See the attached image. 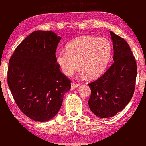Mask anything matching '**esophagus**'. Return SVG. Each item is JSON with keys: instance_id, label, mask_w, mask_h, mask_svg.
I'll list each match as a JSON object with an SVG mask.
<instances>
[{"instance_id": "1", "label": "esophagus", "mask_w": 146, "mask_h": 146, "mask_svg": "<svg viewBox=\"0 0 146 146\" xmlns=\"http://www.w3.org/2000/svg\"><path fill=\"white\" fill-rule=\"evenodd\" d=\"M78 84H76V83H72V84H71V90H74V89H75L76 88H77L78 87Z\"/></svg>"}]
</instances>
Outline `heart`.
<instances>
[{
    "label": "heart",
    "mask_w": 146,
    "mask_h": 146,
    "mask_svg": "<svg viewBox=\"0 0 146 146\" xmlns=\"http://www.w3.org/2000/svg\"><path fill=\"white\" fill-rule=\"evenodd\" d=\"M66 50L58 52L56 56L57 63L65 75H72L78 70L79 62L84 75L96 78L107 68L112 47L107 38L87 35L70 42Z\"/></svg>",
    "instance_id": "obj_1"
}]
</instances>
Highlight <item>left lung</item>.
<instances>
[{
    "label": "left lung",
    "mask_w": 146,
    "mask_h": 146,
    "mask_svg": "<svg viewBox=\"0 0 146 146\" xmlns=\"http://www.w3.org/2000/svg\"><path fill=\"white\" fill-rule=\"evenodd\" d=\"M114 62L96 80L88 85L91 90L88 106L99 118L116 115L124 109L134 93L137 76L135 57L128 43L110 31Z\"/></svg>",
    "instance_id": "8db88e82"
}]
</instances>
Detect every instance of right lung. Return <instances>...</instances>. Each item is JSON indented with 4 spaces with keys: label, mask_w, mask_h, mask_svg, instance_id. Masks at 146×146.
<instances>
[{
    "label": "right lung",
    "mask_w": 146,
    "mask_h": 146,
    "mask_svg": "<svg viewBox=\"0 0 146 146\" xmlns=\"http://www.w3.org/2000/svg\"><path fill=\"white\" fill-rule=\"evenodd\" d=\"M61 39L51 31H33L9 61V87L20 110L33 120L44 122L55 116L71 88V81L56 60Z\"/></svg>",
    "instance_id": "1"
}]
</instances>
